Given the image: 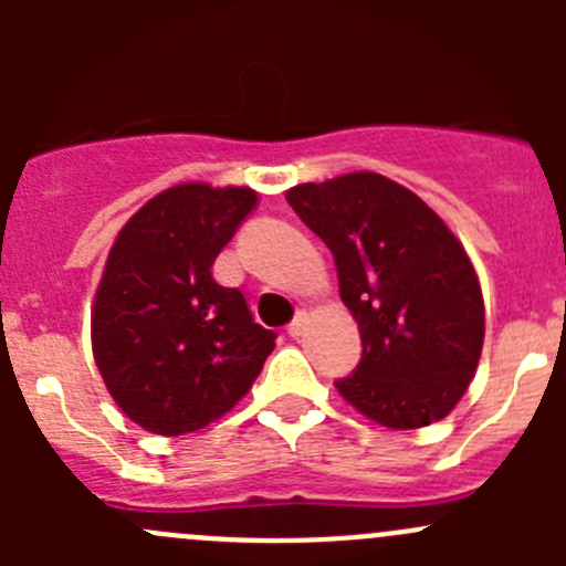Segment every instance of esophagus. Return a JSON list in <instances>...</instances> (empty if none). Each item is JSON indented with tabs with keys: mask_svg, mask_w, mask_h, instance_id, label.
I'll return each instance as SVG.
<instances>
[{
	"mask_svg": "<svg viewBox=\"0 0 566 566\" xmlns=\"http://www.w3.org/2000/svg\"><path fill=\"white\" fill-rule=\"evenodd\" d=\"M304 325H306V315H304V312H298V315H295L293 323L287 325V334L293 336V339H298V336L304 334Z\"/></svg>",
	"mask_w": 566,
	"mask_h": 566,
	"instance_id": "obj_1",
	"label": "esophagus"
}]
</instances>
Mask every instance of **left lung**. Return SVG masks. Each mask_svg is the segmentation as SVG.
I'll use <instances>...</instances> for the list:
<instances>
[{"label":"left lung","instance_id":"8db88e82","mask_svg":"<svg viewBox=\"0 0 566 566\" xmlns=\"http://www.w3.org/2000/svg\"><path fill=\"white\" fill-rule=\"evenodd\" d=\"M287 202L334 254L361 331V361L336 380L342 397L391 430L443 419L484 339L482 290L462 243L413 191L375 172L304 182Z\"/></svg>","mask_w":566,"mask_h":566}]
</instances>
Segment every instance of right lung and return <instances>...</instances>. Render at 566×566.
Wrapping results in <instances>:
<instances>
[{
    "label": "right lung",
    "instance_id": "1",
    "mask_svg": "<svg viewBox=\"0 0 566 566\" xmlns=\"http://www.w3.org/2000/svg\"><path fill=\"white\" fill-rule=\"evenodd\" d=\"M254 205L251 188L182 182L130 216L108 251L95 364L123 413L156 436L221 419L271 356L276 334L254 323L241 290L210 273Z\"/></svg>",
    "mask_w": 566,
    "mask_h": 566
}]
</instances>
